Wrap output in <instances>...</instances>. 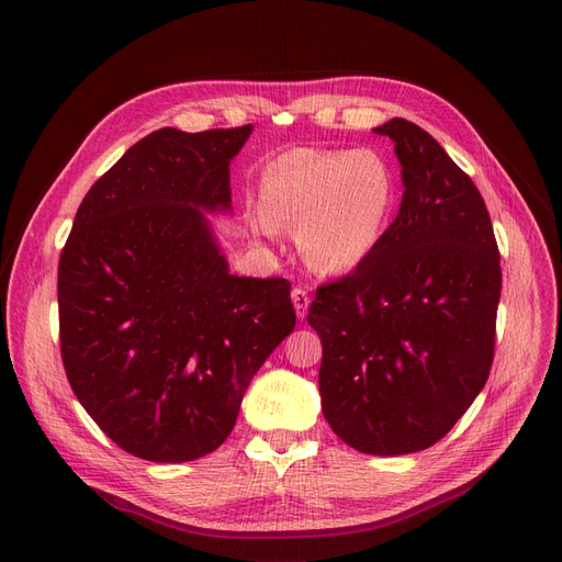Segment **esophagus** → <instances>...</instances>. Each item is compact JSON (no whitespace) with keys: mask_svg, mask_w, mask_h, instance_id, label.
<instances>
[{"mask_svg":"<svg viewBox=\"0 0 562 562\" xmlns=\"http://www.w3.org/2000/svg\"><path fill=\"white\" fill-rule=\"evenodd\" d=\"M308 292H306V288H302V285H297V288H292V304H295V311H297V317H306V311H308Z\"/></svg>","mask_w":562,"mask_h":562,"instance_id":"esophagus-1","label":"esophagus"}]
</instances>
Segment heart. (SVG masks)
I'll use <instances>...</instances> for the list:
<instances>
[{
  "label": "heart",
  "instance_id": "b5f03b06",
  "mask_svg": "<svg viewBox=\"0 0 562 562\" xmlns=\"http://www.w3.org/2000/svg\"><path fill=\"white\" fill-rule=\"evenodd\" d=\"M397 182L378 150L292 148L260 178L262 217L296 228L297 247L317 272L340 274L380 245L395 207Z\"/></svg>",
  "mask_w": 562,
  "mask_h": 562
}]
</instances>
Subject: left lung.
Masks as SVG:
<instances>
[{
    "label": "left lung",
    "instance_id": "8db88e82",
    "mask_svg": "<svg viewBox=\"0 0 562 562\" xmlns=\"http://www.w3.org/2000/svg\"><path fill=\"white\" fill-rule=\"evenodd\" d=\"M375 132L395 142L403 203L363 262L317 285L306 319L331 430L368 456H405L443 439L490 378L501 254L477 187L423 127Z\"/></svg>",
    "mask_w": 562,
    "mask_h": 562
}]
</instances>
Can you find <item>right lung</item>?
<instances>
[{
    "label": "right lung",
    "instance_id": "1",
    "mask_svg": "<svg viewBox=\"0 0 562 562\" xmlns=\"http://www.w3.org/2000/svg\"><path fill=\"white\" fill-rule=\"evenodd\" d=\"M251 127L150 132L93 182L61 249L66 378L135 458L176 464L220 448L295 329L290 283L231 274L201 212L231 207L228 165Z\"/></svg>",
    "mask_w": 562,
    "mask_h": 562
}]
</instances>
